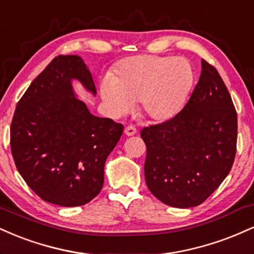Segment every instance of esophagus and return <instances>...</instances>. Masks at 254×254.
<instances>
[{
	"label": "esophagus",
	"instance_id": "esophagus-1",
	"mask_svg": "<svg viewBox=\"0 0 254 254\" xmlns=\"http://www.w3.org/2000/svg\"><path fill=\"white\" fill-rule=\"evenodd\" d=\"M136 133V128L134 127V126H127L126 128H125V134H126V135H128V136H130V135H134V134Z\"/></svg>",
	"mask_w": 254,
	"mask_h": 254
}]
</instances>
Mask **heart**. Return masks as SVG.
Listing matches in <instances>:
<instances>
[{
  "mask_svg": "<svg viewBox=\"0 0 254 254\" xmlns=\"http://www.w3.org/2000/svg\"><path fill=\"white\" fill-rule=\"evenodd\" d=\"M192 82V67L183 57L134 56L103 80L101 97L113 116L124 115L138 101L146 118L166 120L182 108Z\"/></svg>",
  "mask_w": 254,
  "mask_h": 254,
  "instance_id": "heart-1",
  "label": "heart"
}]
</instances>
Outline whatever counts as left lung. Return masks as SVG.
Masks as SVG:
<instances>
[{"label":"left lung","mask_w":254,"mask_h":254,"mask_svg":"<svg viewBox=\"0 0 254 254\" xmlns=\"http://www.w3.org/2000/svg\"><path fill=\"white\" fill-rule=\"evenodd\" d=\"M202 71L184 108L169 120L144 127L145 181L163 203H203L227 177L237 153L238 116L227 86L213 65Z\"/></svg>","instance_id":"8db88e82"}]
</instances>
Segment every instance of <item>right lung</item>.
Segmentation results:
<instances>
[{
    "instance_id": "1",
    "label": "right lung",
    "mask_w": 254,
    "mask_h": 254,
    "mask_svg": "<svg viewBox=\"0 0 254 254\" xmlns=\"http://www.w3.org/2000/svg\"><path fill=\"white\" fill-rule=\"evenodd\" d=\"M71 79L96 94L82 59L61 55L31 83L10 125L21 177L41 199L63 207L83 205L100 193L104 163L124 132L121 124L90 114L74 97Z\"/></svg>"
}]
</instances>
